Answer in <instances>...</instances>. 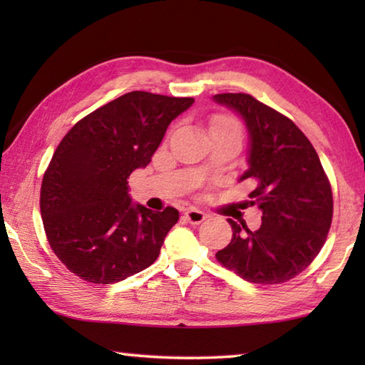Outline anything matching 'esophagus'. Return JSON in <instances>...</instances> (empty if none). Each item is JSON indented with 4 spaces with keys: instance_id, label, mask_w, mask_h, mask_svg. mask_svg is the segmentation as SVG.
I'll list each match as a JSON object with an SVG mask.
<instances>
[{
    "instance_id": "34e87169",
    "label": "esophagus",
    "mask_w": 365,
    "mask_h": 365,
    "mask_svg": "<svg viewBox=\"0 0 365 365\" xmlns=\"http://www.w3.org/2000/svg\"><path fill=\"white\" fill-rule=\"evenodd\" d=\"M185 219H187L190 224L200 225L201 222L206 219V214L202 211H197V209H195V207H190V209H187V211H185Z\"/></svg>"
}]
</instances>
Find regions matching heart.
Here are the masks:
<instances>
[{
	"label": "heart",
	"mask_w": 365,
	"mask_h": 365,
	"mask_svg": "<svg viewBox=\"0 0 365 365\" xmlns=\"http://www.w3.org/2000/svg\"><path fill=\"white\" fill-rule=\"evenodd\" d=\"M219 128H237V130H238V123L235 122L232 117L219 115V117H215V119L212 120L211 132L212 130H219Z\"/></svg>",
	"instance_id": "b5f03b06"
}]
</instances>
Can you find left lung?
<instances>
[{
    "instance_id": "8db88e82",
    "label": "left lung",
    "mask_w": 365,
    "mask_h": 365,
    "mask_svg": "<svg viewBox=\"0 0 365 365\" xmlns=\"http://www.w3.org/2000/svg\"><path fill=\"white\" fill-rule=\"evenodd\" d=\"M214 101L233 109L248 128V170L240 180L256 182L251 205L262 212L255 232L228 219L232 242L215 257L251 283H283L322 250L333 215L330 182L311 141L288 117L245 93H220Z\"/></svg>"
}]
</instances>
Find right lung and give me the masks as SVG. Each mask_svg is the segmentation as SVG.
Instances as JSON below:
<instances>
[{
	"label": "right lung",
	"mask_w": 365,
	"mask_h": 365,
	"mask_svg": "<svg viewBox=\"0 0 365 365\" xmlns=\"http://www.w3.org/2000/svg\"><path fill=\"white\" fill-rule=\"evenodd\" d=\"M193 103L130 91L67 132L43 175L40 209L49 246L72 274L110 285L156 261L178 211L135 205L127 178L151 163L170 122Z\"/></svg>",
	"instance_id": "obj_1"
}]
</instances>
